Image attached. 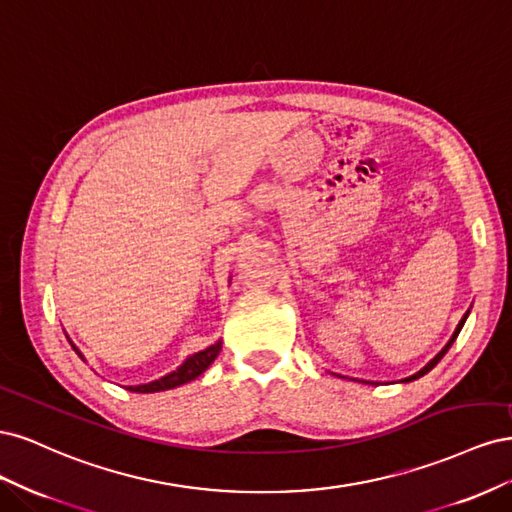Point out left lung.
<instances>
[{
	"label": "left lung",
	"mask_w": 512,
	"mask_h": 512,
	"mask_svg": "<svg viewBox=\"0 0 512 512\" xmlns=\"http://www.w3.org/2000/svg\"><path fill=\"white\" fill-rule=\"evenodd\" d=\"M468 314H470V309H468V312L466 314H463V318L459 320V324H457V329H455V333H453V337L451 339H448V344L436 354V356H433V359L421 369V371H416V374L414 376H410V378H404V380H401V382H412V380H416V378H421V376H425V374H429V371L433 369V367H436L440 361H442V356L448 352V348H451L453 346V342H455V339H457V335H459V331L463 329V324H466V320H468ZM339 378H344V376H339ZM361 382H365V384H374V382H369V380H361Z\"/></svg>",
	"instance_id": "left-lung-1"
}]
</instances>
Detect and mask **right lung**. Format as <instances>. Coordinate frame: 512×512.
<instances>
[{"mask_svg": "<svg viewBox=\"0 0 512 512\" xmlns=\"http://www.w3.org/2000/svg\"><path fill=\"white\" fill-rule=\"evenodd\" d=\"M68 337V335H66ZM68 342L72 346V350L81 356V359L85 361L83 352L76 348V344L72 342V339L68 337ZM222 350V339H218V342L207 346L205 350H198L194 354H190L188 359H185L177 369L170 371V374L158 378V380H151L147 384H134V386H126L128 391L132 393H160V391H170V389H177V386L181 384H188L192 380H196L200 374H205V371L211 367V363L218 359V354Z\"/></svg>", "mask_w": 512, "mask_h": 512, "instance_id": "add662e5", "label": "right lung"}]
</instances>
